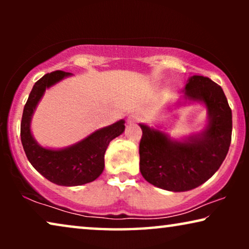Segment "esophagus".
<instances>
[{
    "mask_svg": "<svg viewBox=\"0 0 249 249\" xmlns=\"http://www.w3.org/2000/svg\"><path fill=\"white\" fill-rule=\"evenodd\" d=\"M138 121H141V117H139L137 113H134L128 117L129 124H136V122H138Z\"/></svg>",
    "mask_w": 249,
    "mask_h": 249,
    "instance_id": "obj_1",
    "label": "esophagus"
}]
</instances>
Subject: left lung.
Returning a JSON list of instances; mask_svg holds the SVG:
<instances>
[{"label":"left lung","mask_w":249,"mask_h":249,"mask_svg":"<svg viewBox=\"0 0 249 249\" xmlns=\"http://www.w3.org/2000/svg\"><path fill=\"white\" fill-rule=\"evenodd\" d=\"M183 100L206 107L209 121L202 132L176 141L164 131L139 124L142 176L169 192H187L207 181L222 164L231 142L232 113L221 86L207 77L192 76Z\"/></svg>","instance_id":"1"}]
</instances>
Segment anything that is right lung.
<instances>
[{"label":"right lung","mask_w":249,"mask_h":249,"mask_svg":"<svg viewBox=\"0 0 249 249\" xmlns=\"http://www.w3.org/2000/svg\"><path fill=\"white\" fill-rule=\"evenodd\" d=\"M71 74L57 70L36 81L23 107L20 127L23 149L32 165L51 182L67 187L81 186L97 179L104 170V154L108 144L124 131V120H119L64 148H45L35 141L30 124L37 104L47 88Z\"/></svg>","instance_id":"add662e5"}]
</instances>
